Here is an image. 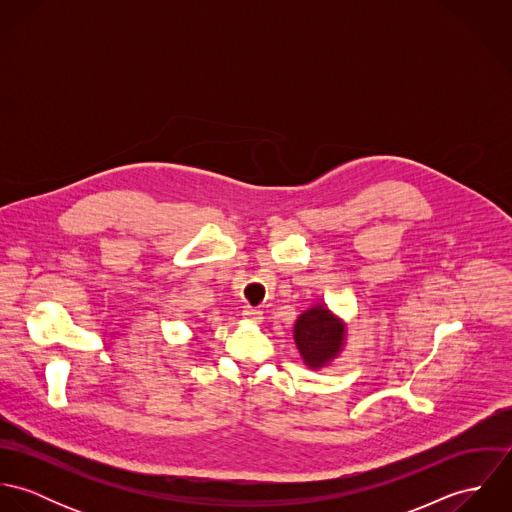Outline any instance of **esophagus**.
<instances>
[{
    "mask_svg": "<svg viewBox=\"0 0 512 512\" xmlns=\"http://www.w3.org/2000/svg\"><path fill=\"white\" fill-rule=\"evenodd\" d=\"M242 315H244L246 321H252V323H262V319H264V313L260 309H254V307H246Z\"/></svg>",
    "mask_w": 512,
    "mask_h": 512,
    "instance_id": "1",
    "label": "esophagus"
}]
</instances>
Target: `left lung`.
<instances>
[{"label":"left lung","mask_w":512,"mask_h":512,"mask_svg":"<svg viewBox=\"0 0 512 512\" xmlns=\"http://www.w3.org/2000/svg\"><path fill=\"white\" fill-rule=\"evenodd\" d=\"M293 341L303 365L311 370L327 368L345 351L347 323L327 303H313L297 317Z\"/></svg>","instance_id":"1"}]
</instances>
